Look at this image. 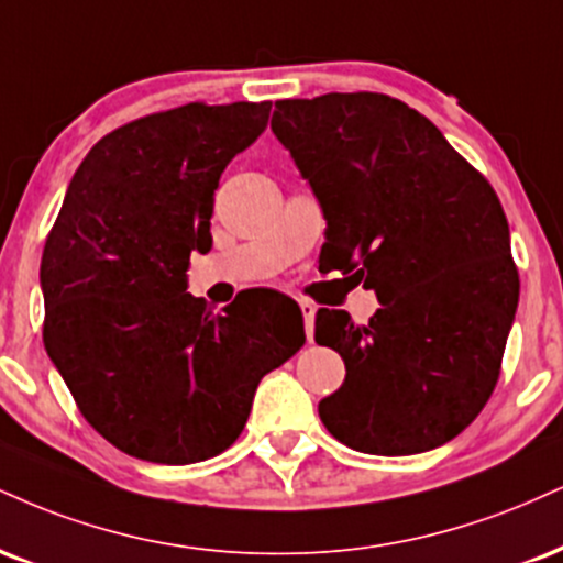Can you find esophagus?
<instances>
[{"label": "esophagus", "mask_w": 563, "mask_h": 563, "mask_svg": "<svg viewBox=\"0 0 563 563\" xmlns=\"http://www.w3.org/2000/svg\"><path fill=\"white\" fill-rule=\"evenodd\" d=\"M299 307H301V314H303V330H307V338L311 341V335H314V311H317V307L309 299H301Z\"/></svg>", "instance_id": "esophagus-1"}]
</instances>
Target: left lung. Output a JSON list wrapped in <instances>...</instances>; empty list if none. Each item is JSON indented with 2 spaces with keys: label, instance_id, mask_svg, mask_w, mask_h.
<instances>
[{
  "label": "left lung",
  "instance_id": "8db88e82",
  "mask_svg": "<svg viewBox=\"0 0 563 563\" xmlns=\"http://www.w3.org/2000/svg\"><path fill=\"white\" fill-rule=\"evenodd\" d=\"M273 133L328 220L320 260L380 299L369 324L317 311L314 341L346 364L320 401L322 424L377 456L449 443L496 388L519 303L496 191L424 114L385 93L275 101Z\"/></svg>",
  "mask_w": 563,
  "mask_h": 563
}]
</instances>
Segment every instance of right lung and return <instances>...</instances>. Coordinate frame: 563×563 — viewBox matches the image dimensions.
Here are the masks:
<instances>
[{
  "instance_id": "right-lung-1",
  "label": "right lung",
  "mask_w": 563,
  "mask_h": 563,
  "mask_svg": "<svg viewBox=\"0 0 563 563\" xmlns=\"http://www.w3.org/2000/svg\"><path fill=\"white\" fill-rule=\"evenodd\" d=\"M269 101L175 107L93 144L42 256L44 346L86 422L128 456L194 464L235 443L256 385L307 341L299 303L249 288L220 314L186 294L212 249L214 188Z\"/></svg>"
}]
</instances>
